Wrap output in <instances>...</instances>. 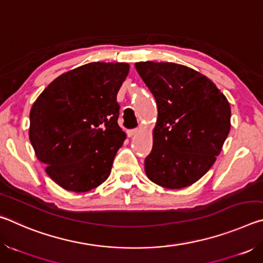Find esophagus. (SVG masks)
I'll return each instance as SVG.
<instances>
[{
	"label": "esophagus",
	"instance_id": "1",
	"mask_svg": "<svg viewBox=\"0 0 263 263\" xmlns=\"http://www.w3.org/2000/svg\"><path fill=\"white\" fill-rule=\"evenodd\" d=\"M138 132H139V130H138V128H133V130H128V131H127V136H128V137H133V136H136Z\"/></svg>",
	"mask_w": 263,
	"mask_h": 263
}]
</instances>
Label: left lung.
<instances>
[{
  "instance_id": "left-lung-1",
  "label": "left lung",
  "mask_w": 263,
  "mask_h": 263,
  "mask_svg": "<svg viewBox=\"0 0 263 263\" xmlns=\"http://www.w3.org/2000/svg\"><path fill=\"white\" fill-rule=\"evenodd\" d=\"M136 69L158 105L146 175L163 188L189 186L212 167L229 136V101L210 79L186 66L145 61Z\"/></svg>"
}]
</instances>
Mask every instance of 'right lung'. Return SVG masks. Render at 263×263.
<instances>
[{"instance_id":"1","label":"right lung","mask_w":263,"mask_h":263,"mask_svg":"<svg viewBox=\"0 0 263 263\" xmlns=\"http://www.w3.org/2000/svg\"><path fill=\"white\" fill-rule=\"evenodd\" d=\"M128 70L126 62H90L61 74L35 100L31 145L61 188L86 193L109 177L126 138L117 94Z\"/></svg>"}]
</instances>
